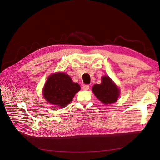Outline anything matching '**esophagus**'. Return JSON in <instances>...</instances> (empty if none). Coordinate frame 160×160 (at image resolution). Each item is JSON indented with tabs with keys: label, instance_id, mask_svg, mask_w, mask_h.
Instances as JSON below:
<instances>
[{
	"label": "esophagus",
	"instance_id": "esophagus-1",
	"mask_svg": "<svg viewBox=\"0 0 160 160\" xmlns=\"http://www.w3.org/2000/svg\"><path fill=\"white\" fill-rule=\"evenodd\" d=\"M89 89V85H84L83 86V90H88Z\"/></svg>",
	"mask_w": 160,
	"mask_h": 160
}]
</instances>
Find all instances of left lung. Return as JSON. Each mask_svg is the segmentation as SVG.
<instances>
[{
	"label": "left lung",
	"mask_w": 160,
	"mask_h": 160,
	"mask_svg": "<svg viewBox=\"0 0 160 160\" xmlns=\"http://www.w3.org/2000/svg\"><path fill=\"white\" fill-rule=\"evenodd\" d=\"M92 90L97 98L106 105L115 102L119 95L118 88L108 76L103 77L102 83L93 85Z\"/></svg>",
	"instance_id": "1"
}]
</instances>
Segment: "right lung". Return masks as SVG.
Returning <instances> with one entry per match:
<instances>
[{
	"label": "right lung",
	"instance_id": "add662e5",
	"mask_svg": "<svg viewBox=\"0 0 160 160\" xmlns=\"http://www.w3.org/2000/svg\"><path fill=\"white\" fill-rule=\"evenodd\" d=\"M80 89V85L72 82L68 75L57 72L51 75L46 81L43 95L48 102L64 108L72 101Z\"/></svg>",
	"mask_w": 160,
	"mask_h": 160
}]
</instances>
